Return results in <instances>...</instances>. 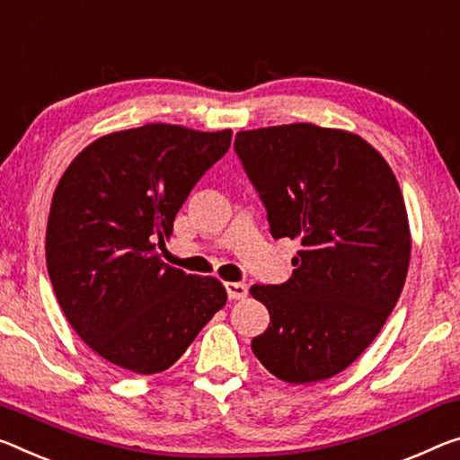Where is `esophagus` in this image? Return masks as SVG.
<instances>
[{"label":"esophagus","instance_id":"esophagus-1","mask_svg":"<svg viewBox=\"0 0 460 460\" xmlns=\"http://www.w3.org/2000/svg\"><path fill=\"white\" fill-rule=\"evenodd\" d=\"M225 288H227V295L233 301H239V298L247 296V284L245 282H225Z\"/></svg>","mask_w":460,"mask_h":460}]
</instances>
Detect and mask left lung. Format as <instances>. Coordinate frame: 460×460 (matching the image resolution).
Listing matches in <instances>:
<instances>
[{"mask_svg": "<svg viewBox=\"0 0 460 460\" xmlns=\"http://www.w3.org/2000/svg\"><path fill=\"white\" fill-rule=\"evenodd\" d=\"M235 153L272 237L301 242L287 282L250 288L270 313L252 349L280 381H325L370 346L403 290L411 237L395 173L362 137L309 122L239 130Z\"/></svg>", "mask_w": 460, "mask_h": 460, "instance_id": "obj_1", "label": "left lung"}]
</instances>
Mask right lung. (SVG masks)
<instances>
[{
	"label": "right lung",
	"mask_w": 460,
	"mask_h": 460,
	"mask_svg": "<svg viewBox=\"0 0 460 460\" xmlns=\"http://www.w3.org/2000/svg\"><path fill=\"white\" fill-rule=\"evenodd\" d=\"M231 130L153 122L96 138L57 184L47 268L57 301L93 352L137 375L170 368L227 303L210 276L186 274L157 253Z\"/></svg>",
	"instance_id": "add662e5"
}]
</instances>
